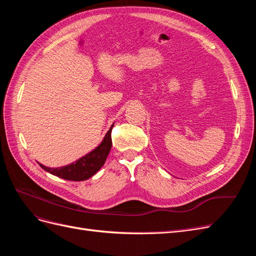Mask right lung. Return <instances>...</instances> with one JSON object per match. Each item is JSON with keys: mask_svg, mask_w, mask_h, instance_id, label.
Wrapping results in <instances>:
<instances>
[{"mask_svg": "<svg viewBox=\"0 0 256 256\" xmlns=\"http://www.w3.org/2000/svg\"><path fill=\"white\" fill-rule=\"evenodd\" d=\"M114 124L111 126L110 130L108 131L106 136L104 138L102 142L97 146L94 150H92L84 157L76 160L74 164H70L60 168H48L40 164V166L44 170V171L49 172L52 175H56L58 177L64 178L67 180H74V182H82L86 180L90 177L96 174L102 166L104 164L106 160L108 154L110 152L111 146H112V138L111 132Z\"/></svg>", "mask_w": 256, "mask_h": 256, "instance_id": "1", "label": "right lung"}]
</instances>
